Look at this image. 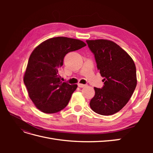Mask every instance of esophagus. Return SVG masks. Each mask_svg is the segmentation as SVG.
I'll return each instance as SVG.
<instances>
[{
  "label": "esophagus",
  "mask_w": 153,
  "mask_h": 153,
  "mask_svg": "<svg viewBox=\"0 0 153 153\" xmlns=\"http://www.w3.org/2000/svg\"><path fill=\"white\" fill-rule=\"evenodd\" d=\"M78 86L79 87H85L86 86V85H85V84H78Z\"/></svg>",
  "instance_id": "34e87169"
}]
</instances>
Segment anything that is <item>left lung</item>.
Here are the masks:
<instances>
[{
    "label": "left lung",
    "instance_id": "1",
    "mask_svg": "<svg viewBox=\"0 0 153 153\" xmlns=\"http://www.w3.org/2000/svg\"><path fill=\"white\" fill-rule=\"evenodd\" d=\"M86 42L104 78L103 87H94L95 95L90 106L100 115L114 114L126 105L135 89V64L128 53L112 41L96 39Z\"/></svg>",
    "mask_w": 153,
    "mask_h": 153
}]
</instances>
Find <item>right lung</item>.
<instances>
[{
	"label": "right lung",
	"mask_w": 153,
	"mask_h": 153,
	"mask_svg": "<svg viewBox=\"0 0 153 153\" xmlns=\"http://www.w3.org/2000/svg\"><path fill=\"white\" fill-rule=\"evenodd\" d=\"M86 46L82 41L56 37L43 41L30 55L24 82L29 98L41 112H59L68 104L77 85L60 79L58 71L65 55Z\"/></svg>",
	"instance_id": "add662e5"
}]
</instances>
